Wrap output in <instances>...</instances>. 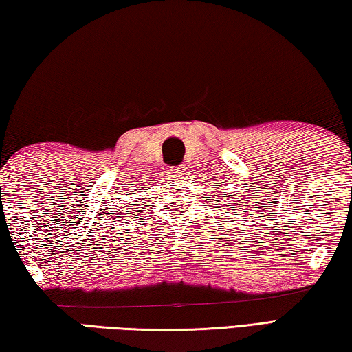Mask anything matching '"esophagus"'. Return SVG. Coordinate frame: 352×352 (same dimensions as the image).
<instances>
[{
  "label": "esophagus",
  "mask_w": 352,
  "mask_h": 352,
  "mask_svg": "<svg viewBox=\"0 0 352 352\" xmlns=\"http://www.w3.org/2000/svg\"><path fill=\"white\" fill-rule=\"evenodd\" d=\"M166 173H168L171 177H181L184 175V170H182V166H170Z\"/></svg>",
  "instance_id": "34e87169"
}]
</instances>
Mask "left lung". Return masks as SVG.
<instances>
[{
  "mask_svg": "<svg viewBox=\"0 0 352 352\" xmlns=\"http://www.w3.org/2000/svg\"><path fill=\"white\" fill-rule=\"evenodd\" d=\"M224 193H226V192H224ZM237 199H239V197H237ZM217 203H220V199H217ZM223 206H230V203L228 201V203H224Z\"/></svg>",
  "mask_w": 352,
  "mask_h": 352,
  "instance_id": "8db88e82",
  "label": "left lung"
}]
</instances>
